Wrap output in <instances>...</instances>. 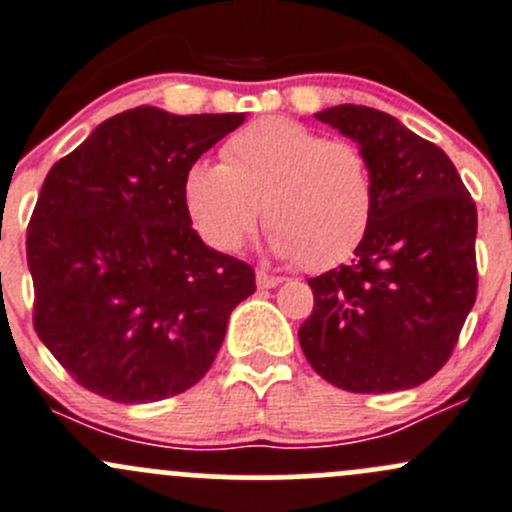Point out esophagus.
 Here are the masks:
<instances>
[{
  "mask_svg": "<svg viewBox=\"0 0 512 512\" xmlns=\"http://www.w3.org/2000/svg\"><path fill=\"white\" fill-rule=\"evenodd\" d=\"M256 283H258V288H276V286H281L283 278L273 276V273H268V271H258L256 273Z\"/></svg>",
  "mask_w": 512,
  "mask_h": 512,
  "instance_id": "obj_1",
  "label": "esophagus"
}]
</instances>
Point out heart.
Wrapping results in <instances>:
<instances>
[{
  "mask_svg": "<svg viewBox=\"0 0 512 512\" xmlns=\"http://www.w3.org/2000/svg\"><path fill=\"white\" fill-rule=\"evenodd\" d=\"M224 165L197 162L184 177L194 229L217 251H236L256 229L305 271H328L365 241L377 207L370 157L288 118L244 125L221 150Z\"/></svg>",
  "mask_w": 512,
  "mask_h": 512,
  "instance_id": "obj_1",
  "label": "heart"
}]
</instances>
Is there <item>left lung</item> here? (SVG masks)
I'll use <instances>...</instances> for the list:
<instances>
[{"mask_svg":"<svg viewBox=\"0 0 512 512\" xmlns=\"http://www.w3.org/2000/svg\"><path fill=\"white\" fill-rule=\"evenodd\" d=\"M315 118L370 157L377 207L355 258L308 278L300 347L347 392L419 387L449 362L476 303V202L449 155L392 115L335 105Z\"/></svg>","mask_w":512,"mask_h":512,"instance_id":"1","label":"left lung"}]
</instances>
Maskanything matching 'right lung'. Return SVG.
I'll list each match as a JSON object with an SVG mask.
<instances>
[{
  "mask_svg": "<svg viewBox=\"0 0 512 512\" xmlns=\"http://www.w3.org/2000/svg\"><path fill=\"white\" fill-rule=\"evenodd\" d=\"M244 118L140 105L46 175L26 229L34 330L88 392L123 404L182 394L256 291L254 268L204 246L184 204L189 167Z\"/></svg>",
  "mask_w": 512,
  "mask_h": 512,
  "instance_id": "1",
  "label": "right lung"
}]
</instances>
